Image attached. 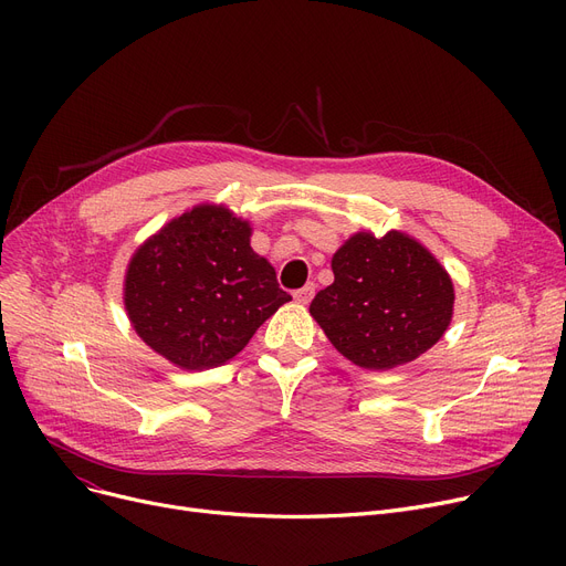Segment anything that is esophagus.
Returning a JSON list of instances; mask_svg holds the SVG:
<instances>
[{"mask_svg": "<svg viewBox=\"0 0 566 566\" xmlns=\"http://www.w3.org/2000/svg\"><path fill=\"white\" fill-rule=\"evenodd\" d=\"M314 291H316L314 284H305L303 289H298V291L293 293V298L298 301V303H303V305H307V303L314 298Z\"/></svg>", "mask_w": 566, "mask_h": 566, "instance_id": "obj_1", "label": "esophagus"}]
</instances>
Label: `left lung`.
Returning <instances> with one entry per match:
<instances>
[{"label":"left lung","mask_w":566,"mask_h":566,"mask_svg":"<svg viewBox=\"0 0 566 566\" xmlns=\"http://www.w3.org/2000/svg\"><path fill=\"white\" fill-rule=\"evenodd\" d=\"M333 273L335 282L314 295L310 314L353 365L395 369L448 331L454 284L415 238L355 233L335 252Z\"/></svg>","instance_id":"8db88e82"}]
</instances>
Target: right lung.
Here are the masks:
<instances>
[{"label":"right lung","mask_w":566,"mask_h":566,"mask_svg":"<svg viewBox=\"0 0 566 566\" xmlns=\"http://www.w3.org/2000/svg\"><path fill=\"white\" fill-rule=\"evenodd\" d=\"M250 222L201 203L137 248L124 303L135 333L181 369L201 371L241 353L291 295L250 248Z\"/></svg>","instance_id":"add662e5"}]
</instances>
